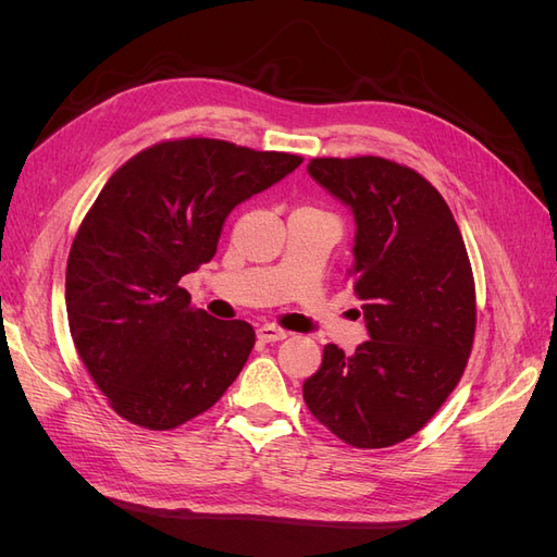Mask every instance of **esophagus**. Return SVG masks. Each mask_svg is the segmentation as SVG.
<instances>
[{
    "label": "esophagus",
    "mask_w": 557,
    "mask_h": 557,
    "mask_svg": "<svg viewBox=\"0 0 557 557\" xmlns=\"http://www.w3.org/2000/svg\"><path fill=\"white\" fill-rule=\"evenodd\" d=\"M256 334H258L260 342L274 344V342H283L285 336H288L290 332H288V330H281V327H276V325H260V327L256 330Z\"/></svg>",
    "instance_id": "34e87169"
}]
</instances>
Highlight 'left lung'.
Listing matches in <instances>:
<instances>
[{
    "mask_svg": "<svg viewBox=\"0 0 557 557\" xmlns=\"http://www.w3.org/2000/svg\"><path fill=\"white\" fill-rule=\"evenodd\" d=\"M309 176L356 221L348 276L369 339L327 344L301 385L309 411L356 448L423 428L458 385L476 327L474 276L458 223L432 183L383 158H315Z\"/></svg>",
    "mask_w": 557,
    "mask_h": 557,
    "instance_id": "obj_1",
    "label": "left lung"
}]
</instances>
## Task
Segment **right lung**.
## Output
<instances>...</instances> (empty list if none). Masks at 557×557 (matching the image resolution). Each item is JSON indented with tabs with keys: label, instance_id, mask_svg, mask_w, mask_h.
<instances>
[{
	"label": "right lung",
	"instance_id": "1",
	"mask_svg": "<svg viewBox=\"0 0 557 557\" xmlns=\"http://www.w3.org/2000/svg\"><path fill=\"white\" fill-rule=\"evenodd\" d=\"M299 164L181 139L141 150L107 181L72 244L64 299L78 356L117 416L172 430L239 376L256 332L193 309L178 281L215 256L234 207Z\"/></svg>",
	"mask_w": 557,
	"mask_h": 557
}]
</instances>
